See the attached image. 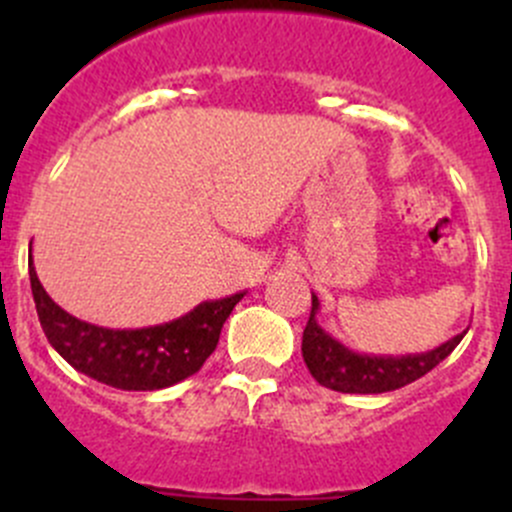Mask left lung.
<instances>
[{"label": "left lung", "instance_id": "1", "mask_svg": "<svg viewBox=\"0 0 512 512\" xmlns=\"http://www.w3.org/2000/svg\"><path fill=\"white\" fill-rule=\"evenodd\" d=\"M317 314L319 299L317 294H312V314L302 334L304 364L319 384L342 394H384V391L401 389L441 364L466 334H456L441 347L421 354H361L324 332L317 322Z\"/></svg>", "mask_w": 512, "mask_h": 512}]
</instances>
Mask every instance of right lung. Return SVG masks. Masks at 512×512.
<instances>
[{"label": "right lung", "instance_id": "right-lung-1", "mask_svg": "<svg viewBox=\"0 0 512 512\" xmlns=\"http://www.w3.org/2000/svg\"><path fill=\"white\" fill-rule=\"evenodd\" d=\"M29 280L41 329L51 347L89 379L123 391H158L188 379L215 352L225 319L245 292L200 302L173 322L106 329L81 322L46 294L29 252Z\"/></svg>", "mask_w": 512, "mask_h": 512}]
</instances>
